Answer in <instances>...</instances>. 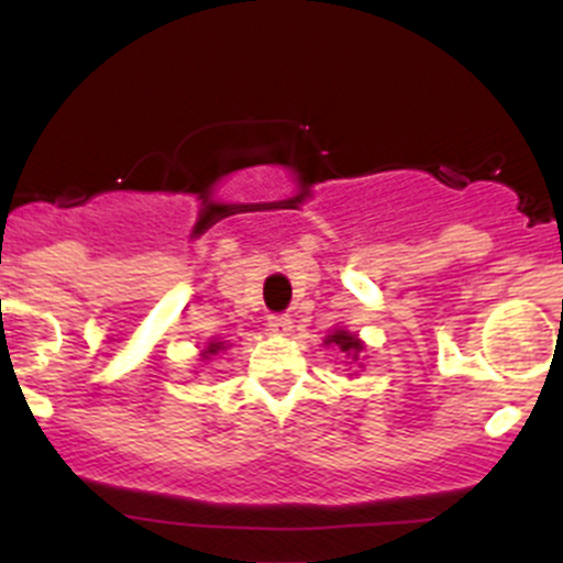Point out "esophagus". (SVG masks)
Here are the masks:
<instances>
[{
    "label": "esophagus",
    "mask_w": 563,
    "mask_h": 563,
    "mask_svg": "<svg viewBox=\"0 0 563 563\" xmlns=\"http://www.w3.org/2000/svg\"><path fill=\"white\" fill-rule=\"evenodd\" d=\"M266 327H269V332H275V334H288V332H291V318H288V316H269V318H266Z\"/></svg>",
    "instance_id": "obj_1"
}]
</instances>
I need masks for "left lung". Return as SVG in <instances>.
Listing matches in <instances>:
<instances>
[{
    "label": "left lung",
    "mask_w": 563,
    "mask_h": 563,
    "mask_svg": "<svg viewBox=\"0 0 563 563\" xmlns=\"http://www.w3.org/2000/svg\"><path fill=\"white\" fill-rule=\"evenodd\" d=\"M323 343H327V345L334 343L340 351H345V354L354 356V360H360V351L365 349V345H362V340L356 338V334L345 332V329H338V332L327 334V340H323Z\"/></svg>",
    "instance_id": "left-lung-1"
}]
</instances>
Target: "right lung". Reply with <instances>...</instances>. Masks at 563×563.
Masks as SVG:
<instances>
[{
  "label": "right lung",
  "instance_id": "1",
  "mask_svg": "<svg viewBox=\"0 0 563 563\" xmlns=\"http://www.w3.org/2000/svg\"><path fill=\"white\" fill-rule=\"evenodd\" d=\"M218 351H225V340H212V343L207 345V349H203V360H209V356H214L218 354Z\"/></svg>",
  "mask_w": 563,
  "mask_h": 563
}]
</instances>
